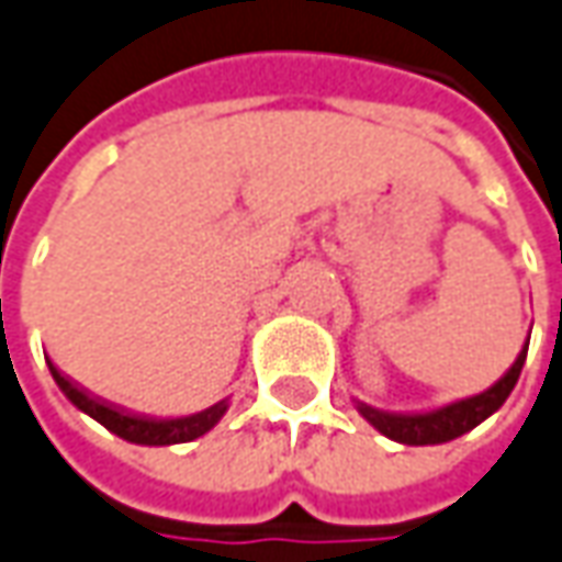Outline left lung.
I'll return each instance as SVG.
<instances>
[{"label": "left lung", "mask_w": 562, "mask_h": 562, "mask_svg": "<svg viewBox=\"0 0 562 562\" xmlns=\"http://www.w3.org/2000/svg\"><path fill=\"white\" fill-rule=\"evenodd\" d=\"M526 350H529V341L522 345L514 366L492 387H486L483 393H473V396H464V400H456V403L440 406V409L384 412L375 409V406H366L360 400H357V409L387 440L403 442V446H440V442L456 440V437L468 434L476 425H483L492 412H498L505 406V400L510 396V391H514V384H517V378L522 372Z\"/></svg>", "instance_id": "1"}]
</instances>
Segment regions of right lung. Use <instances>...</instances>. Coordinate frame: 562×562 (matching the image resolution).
<instances>
[{
  "label": "right lung",
  "mask_w": 562,
  "mask_h": 562,
  "mask_svg": "<svg viewBox=\"0 0 562 562\" xmlns=\"http://www.w3.org/2000/svg\"><path fill=\"white\" fill-rule=\"evenodd\" d=\"M52 369V378L57 381V387L64 391V396L70 400L72 406L79 412L91 415L98 425H104L110 434H116L122 440L137 442V446H175V442H190L209 434L212 427L224 418L227 412V400H221L209 409L196 412V415H184V418H147V415H132V412H122L116 406H106V403H98L91 400L89 393L79 391L76 384H70L67 378L57 372L55 366L48 362Z\"/></svg>",
  "instance_id": "obj_1"
}]
</instances>
